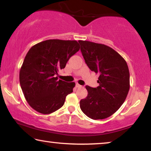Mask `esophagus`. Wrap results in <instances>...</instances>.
I'll list each match as a JSON object with an SVG mask.
<instances>
[{
  "mask_svg": "<svg viewBox=\"0 0 151 151\" xmlns=\"http://www.w3.org/2000/svg\"><path fill=\"white\" fill-rule=\"evenodd\" d=\"M76 87H77V88H80V87H81V85H80V84H76Z\"/></svg>",
  "mask_w": 151,
  "mask_h": 151,
  "instance_id": "obj_1",
  "label": "esophagus"
}]
</instances>
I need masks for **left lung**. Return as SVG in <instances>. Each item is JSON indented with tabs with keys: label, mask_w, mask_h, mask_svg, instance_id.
<instances>
[{
	"label": "left lung",
	"mask_w": 151,
	"mask_h": 151,
	"mask_svg": "<svg viewBox=\"0 0 151 151\" xmlns=\"http://www.w3.org/2000/svg\"><path fill=\"white\" fill-rule=\"evenodd\" d=\"M78 42L86 64L92 71L99 74L98 87L86 86L88 95L80 100V109L93 119L107 118L120 108L129 93L127 63L110 47L90 41Z\"/></svg>",
	"instance_id": "1"
}]
</instances>
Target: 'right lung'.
Instances as JSON below:
<instances>
[{
  "instance_id": "1",
  "label": "right lung",
  "mask_w": 151,
  "mask_h": 151,
  "mask_svg": "<svg viewBox=\"0 0 151 151\" xmlns=\"http://www.w3.org/2000/svg\"><path fill=\"white\" fill-rule=\"evenodd\" d=\"M80 47L76 40L53 39L39 42L29 50L19 79L24 98L35 111L50 114L63 106L76 83L58 80L56 75Z\"/></svg>"
}]
</instances>
